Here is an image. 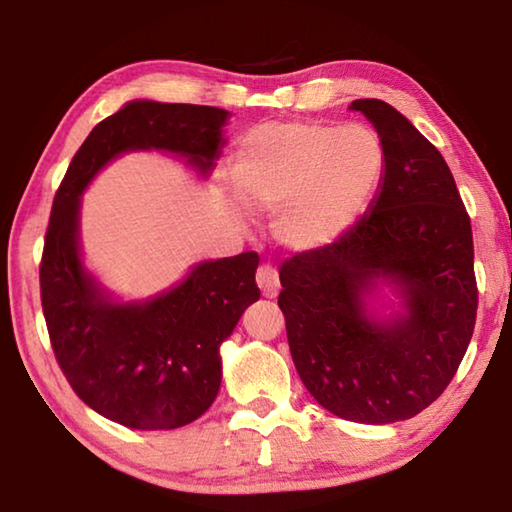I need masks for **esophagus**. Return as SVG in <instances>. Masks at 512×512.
Listing matches in <instances>:
<instances>
[{
	"label": "esophagus",
	"instance_id": "34e87169",
	"mask_svg": "<svg viewBox=\"0 0 512 512\" xmlns=\"http://www.w3.org/2000/svg\"><path fill=\"white\" fill-rule=\"evenodd\" d=\"M257 287L262 289L264 298H277V293H280V277H277L273 266L264 264L257 268Z\"/></svg>",
	"mask_w": 512,
	"mask_h": 512
}]
</instances>
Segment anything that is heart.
Masks as SVG:
<instances>
[{"label": "heart", "instance_id": "b5f03b06", "mask_svg": "<svg viewBox=\"0 0 512 512\" xmlns=\"http://www.w3.org/2000/svg\"><path fill=\"white\" fill-rule=\"evenodd\" d=\"M386 149L366 124L271 121L232 155V192L250 216H271L273 237L296 255L341 241L384 178Z\"/></svg>", "mask_w": 512, "mask_h": 512}]
</instances>
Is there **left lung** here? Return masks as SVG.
<instances>
[{"label": "left lung", "instance_id": "left-lung-1", "mask_svg": "<svg viewBox=\"0 0 512 512\" xmlns=\"http://www.w3.org/2000/svg\"><path fill=\"white\" fill-rule=\"evenodd\" d=\"M350 110L384 142V178L341 241L282 264L277 305L314 400L343 420L391 424L436 402L470 345L472 228L445 158L402 112L379 99Z\"/></svg>", "mask_w": 512, "mask_h": 512}]
</instances>
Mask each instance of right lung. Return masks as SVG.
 Segmentation results:
<instances>
[{
    "label": "right lung",
    "mask_w": 512,
    "mask_h": 512,
    "mask_svg": "<svg viewBox=\"0 0 512 512\" xmlns=\"http://www.w3.org/2000/svg\"><path fill=\"white\" fill-rule=\"evenodd\" d=\"M230 112L135 99L85 137L60 183L40 264L49 339L74 393L131 429H178L210 409L221 388V343L259 300L257 253L205 259L173 287L121 300L83 262L81 196L119 155L162 151L207 178L225 146Z\"/></svg>",
    "instance_id": "1"
}]
</instances>
